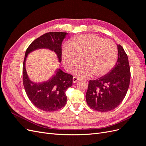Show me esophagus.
<instances>
[{
    "mask_svg": "<svg viewBox=\"0 0 146 146\" xmlns=\"http://www.w3.org/2000/svg\"><path fill=\"white\" fill-rule=\"evenodd\" d=\"M78 79H79V78L77 77H73V83H76L78 80Z\"/></svg>",
    "mask_w": 146,
    "mask_h": 146,
    "instance_id": "1",
    "label": "esophagus"
}]
</instances>
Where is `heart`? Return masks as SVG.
<instances>
[{"label":"heart","mask_w":146,"mask_h":146,"mask_svg":"<svg viewBox=\"0 0 146 146\" xmlns=\"http://www.w3.org/2000/svg\"><path fill=\"white\" fill-rule=\"evenodd\" d=\"M117 56V48L112 41L93 34L74 38L64 45L62 51L63 65L69 71L80 63L82 56L84 64L74 70L81 76L91 74L95 77L105 76L113 68Z\"/></svg>","instance_id":"heart-1"}]
</instances>
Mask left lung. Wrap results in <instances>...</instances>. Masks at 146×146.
<instances>
[{
    "instance_id": "8db88e82",
    "label": "left lung",
    "mask_w": 146,
    "mask_h": 146,
    "mask_svg": "<svg viewBox=\"0 0 146 146\" xmlns=\"http://www.w3.org/2000/svg\"><path fill=\"white\" fill-rule=\"evenodd\" d=\"M117 46L116 65L106 76L90 80L86 93L88 106L98 111L107 112L115 109L124 99L130 81V68L127 55L123 47Z\"/></svg>"
}]
</instances>
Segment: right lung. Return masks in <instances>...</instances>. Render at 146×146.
<instances>
[{
	"label": "right lung",
	"instance_id": "add662e5",
	"mask_svg": "<svg viewBox=\"0 0 146 146\" xmlns=\"http://www.w3.org/2000/svg\"><path fill=\"white\" fill-rule=\"evenodd\" d=\"M67 33L54 32L42 35L34 40L25 52L23 67V84L29 99L36 108L44 111H54L66 105V91L72 85L73 76L60 69L47 82L35 83L30 81L25 69V60L29 53L38 48H48L54 51L61 61V44Z\"/></svg>",
	"mask_w": 146,
	"mask_h": 146
}]
</instances>
